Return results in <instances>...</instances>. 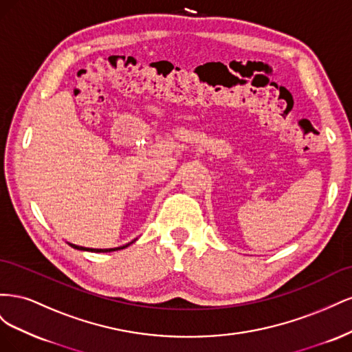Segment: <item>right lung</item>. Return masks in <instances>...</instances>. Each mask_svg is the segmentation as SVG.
<instances>
[{
	"mask_svg": "<svg viewBox=\"0 0 352 352\" xmlns=\"http://www.w3.org/2000/svg\"><path fill=\"white\" fill-rule=\"evenodd\" d=\"M72 248H74V250H83V251H92V252H111V251H117V250H123V248H126V247H129L131 243H126V245H123V247H119V248H109V250H94V248H85V247H78V245H73V243H69Z\"/></svg>",
	"mask_w": 352,
	"mask_h": 352,
	"instance_id": "add662e5",
	"label": "right lung"
}]
</instances>
